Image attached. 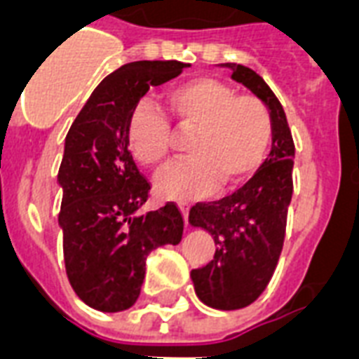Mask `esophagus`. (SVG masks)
Returning a JSON list of instances; mask_svg holds the SVG:
<instances>
[{"label":"esophagus","instance_id":"1","mask_svg":"<svg viewBox=\"0 0 359 359\" xmlns=\"http://www.w3.org/2000/svg\"><path fill=\"white\" fill-rule=\"evenodd\" d=\"M179 208H180V212H182V216H184L186 225H188V214H190V205H188V203H180Z\"/></svg>","mask_w":359,"mask_h":359}]
</instances>
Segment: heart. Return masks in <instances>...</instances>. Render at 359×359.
<instances>
[{
    "label": "heart",
    "mask_w": 359,
    "mask_h": 359,
    "mask_svg": "<svg viewBox=\"0 0 359 359\" xmlns=\"http://www.w3.org/2000/svg\"><path fill=\"white\" fill-rule=\"evenodd\" d=\"M165 104L177 132L191 135V158L158 177L156 191L162 199H203L222 184L225 190H236L262 168L273 124L261 98L238 95L224 81L197 78L169 89ZM126 147L147 169H162L169 162L175 134L168 117L151 100H141L130 114Z\"/></svg>",
    "instance_id": "heart-1"
}]
</instances>
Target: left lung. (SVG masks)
Masks as SVG:
<instances>
[{
    "instance_id": "8db88e82",
    "label": "left lung",
    "mask_w": 359,
    "mask_h": 359,
    "mask_svg": "<svg viewBox=\"0 0 359 359\" xmlns=\"http://www.w3.org/2000/svg\"><path fill=\"white\" fill-rule=\"evenodd\" d=\"M225 67L233 70V80L266 104L273 124L272 151L255 177L233 196L197 203L190 210V224L208 231L218 244L207 266L191 270L196 294L208 307L233 311L253 304L278 266L292 199L294 141L283 106L266 81L244 65Z\"/></svg>"
}]
</instances>
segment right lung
I'll use <instances>...</instances> for the list:
<instances>
[{
    "instance_id": "1",
    "label": "right lung",
    "mask_w": 359,
    "mask_h": 359,
    "mask_svg": "<svg viewBox=\"0 0 359 359\" xmlns=\"http://www.w3.org/2000/svg\"><path fill=\"white\" fill-rule=\"evenodd\" d=\"M186 67L135 61L117 69L93 91L65 140L57 175L65 268L76 294L98 311L134 306L149 253L182 238L184 222L175 203L137 214L151 184L126 147V123L149 87L177 78Z\"/></svg>"
}]
</instances>
